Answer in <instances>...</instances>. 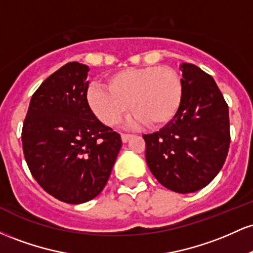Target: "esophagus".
Here are the masks:
<instances>
[{"instance_id":"esophagus-1","label":"esophagus","mask_w":253,"mask_h":253,"mask_svg":"<svg viewBox=\"0 0 253 253\" xmlns=\"http://www.w3.org/2000/svg\"><path fill=\"white\" fill-rule=\"evenodd\" d=\"M132 136V134H125V133H123V134H121V140H123V143H127Z\"/></svg>"}]
</instances>
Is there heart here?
Returning <instances> with one entry per match:
<instances>
[{
  "instance_id": "1",
  "label": "heart",
  "mask_w": 253,
  "mask_h": 253,
  "mask_svg": "<svg viewBox=\"0 0 253 253\" xmlns=\"http://www.w3.org/2000/svg\"><path fill=\"white\" fill-rule=\"evenodd\" d=\"M182 96L177 72L155 65L115 72L107 78V88L92 84L86 92L90 109L109 127L118 126L129 108L135 112L129 120L132 126L147 123L153 128L163 127L176 117Z\"/></svg>"
}]
</instances>
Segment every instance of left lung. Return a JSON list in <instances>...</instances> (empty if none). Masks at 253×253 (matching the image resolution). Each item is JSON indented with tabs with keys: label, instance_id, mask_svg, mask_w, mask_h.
Instances as JSON below:
<instances>
[{
	"label": "left lung",
	"instance_id": "obj_1",
	"mask_svg": "<svg viewBox=\"0 0 253 253\" xmlns=\"http://www.w3.org/2000/svg\"><path fill=\"white\" fill-rule=\"evenodd\" d=\"M182 103L163 128L144 134L147 165L157 181L179 194L213 181L227 157L228 106L215 81L194 64H182Z\"/></svg>",
	"mask_w": 253,
	"mask_h": 253
}]
</instances>
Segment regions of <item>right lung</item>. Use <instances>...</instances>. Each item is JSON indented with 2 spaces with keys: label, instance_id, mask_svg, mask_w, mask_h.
Masks as SVG:
<instances>
[{
  "label": "right lung",
  "instance_id": "right-lung-1",
  "mask_svg": "<svg viewBox=\"0 0 253 253\" xmlns=\"http://www.w3.org/2000/svg\"><path fill=\"white\" fill-rule=\"evenodd\" d=\"M88 71L71 62L46 78L31 98L21 133L32 176L46 193L71 205L103 190L123 144L90 109Z\"/></svg>",
  "mask_w": 253,
  "mask_h": 253
}]
</instances>
